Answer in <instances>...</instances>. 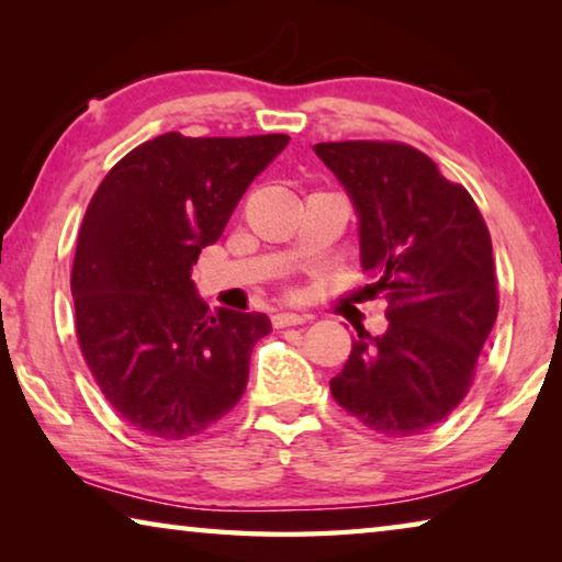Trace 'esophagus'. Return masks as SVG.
Returning a JSON list of instances; mask_svg holds the SVG:
<instances>
[{
	"label": "esophagus",
	"instance_id": "esophagus-1",
	"mask_svg": "<svg viewBox=\"0 0 562 562\" xmlns=\"http://www.w3.org/2000/svg\"><path fill=\"white\" fill-rule=\"evenodd\" d=\"M310 319V315H297V312H278L272 315V325L274 327H294V325H304Z\"/></svg>",
	"mask_w": 562,
	"mask_h": 562
}]
</instances>
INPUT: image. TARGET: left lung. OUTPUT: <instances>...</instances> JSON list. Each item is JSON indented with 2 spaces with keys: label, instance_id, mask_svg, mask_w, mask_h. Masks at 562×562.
I'll use <instances>...</instances> for the list:
<instances>
[{
  "label": "left lung",
  "instance_id": "left-lung-1",
  "mask_svg": "<svg viewBox=\"0 0 562 562\" xmlns=\"http://www.w3.org/2000/svg\"><path fill=\"white\" fill-rule=\"evenodd\" d=\"M315 154L355 201L361 268L374 278L367 292L389 302V329H359L331 396L376 434H424L469 394L498 315L486 221L414 146L339 140Z\"/></svg>",
  "mask_w": 562,
  "mask_h": 562
}]
</instances>
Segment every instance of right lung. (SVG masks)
Masks as SVG:
<instances>
[{
    "label": "right lung",
    "mask_w": 562,
    "mask_h": 562,
    "mask_svg": "<svg viewBox=\"0 0 562 562\" xmlns=\"http://www.w3.org/2000/svg\"><path fill=\"white\" fill-rule=\"evenodd\" d=\"M288 140L170 131L123 156L93 193L71 270L76 337L101 394L136 431L180 441L240 402L270 319L211 312L190 270Z\"/></svg>",
    "instance_id": "1"
}]
</instances>
